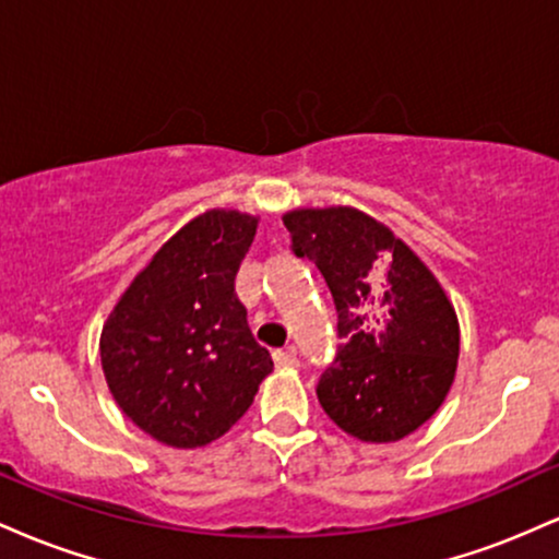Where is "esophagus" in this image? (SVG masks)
Segmentation results:
<instances>
[{"instance_id":"esophagus-1","label":"esophagus","mask_w":559,"mask_h":559,"mask_svg":"<svg viewBox=\"0 0 559 559\" xmlns=\"http://www.w3.org/2000/svg\"><path fill=\"white\" fill-rule=\"evenodd\" d=\"M273 362L278 365V368H297V365H299L297 349H294V346H286V349H275L273 352Z\"/></svg>"}]
</instances>
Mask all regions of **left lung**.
Returning <instances> with one entry per match:
<instances>
[{"instance_id":"1","label":"left lung","mask_w":559,"mask_h":559,"mask_svg":"<svg viewBox=\"0 0 559 559\" xmlns=\"http://www.w3.org/2000/svg\"><path fill=\"white\" fill-rule=\"evenodd\" d=\"M297 258L323 273L342 338L318 383L329 418L362 441H400L441 407L460 357V323L413 249L355 207L284 215Z\"/></svg>"}]
</instances>
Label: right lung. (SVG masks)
<instances>
[{
  "instance_id": "1",
  "label": "right lung",
  "mask_w": 559,
  "mask_h": 559,
  "mask_svg": "<svg viewBox=\"0 0 559 559\" xmlns=\"http://www.w3.org/2000/svg\"><path fill=\"white\" fill-rule=\"evenodd\" d=\"M258 217L207 210L157 249L99 338L112 400L144 433L176 449L221 439L273 370L254 342L236 273Z\"/></svg>"
}]
</instances>
